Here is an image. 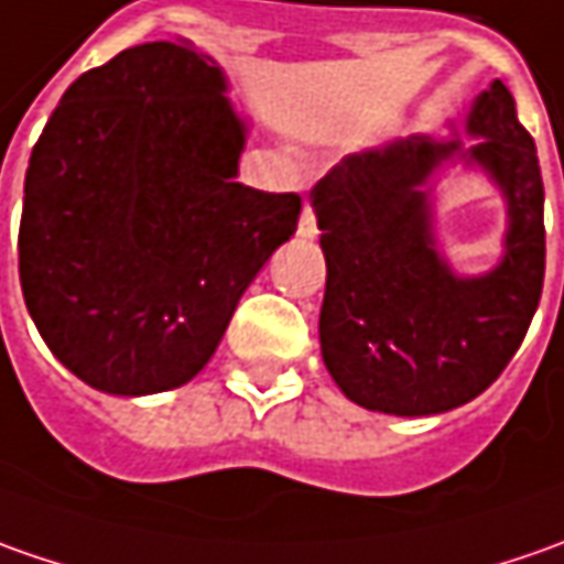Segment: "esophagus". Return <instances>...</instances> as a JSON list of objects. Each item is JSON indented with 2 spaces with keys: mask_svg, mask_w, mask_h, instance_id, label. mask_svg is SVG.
<instances>
[{
  "mask_svg": "<svg viewBox=\"0 0 564 564\" xmlns=\"http://www.w3.org/2000/svg\"><path fill=\"white\" fill-rule=\"evenodd\" d=\"M297 231L304 235V238H314L316 235V216H314V206L304 204L301 209V219H297Z\"/></svg>",
  "mask_w": 564,
  "mask_h": 564,
  "instance_id": "1",
  "label": "esophagus"
}]
</instances>
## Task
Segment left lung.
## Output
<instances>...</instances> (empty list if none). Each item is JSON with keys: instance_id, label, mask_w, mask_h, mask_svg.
<instances>
[{"instance_id": "obj_1", "label": "left lung", "mask_w": 564, "mask_h": 564, "mask_svg": "<svg viewBox=\"0 0 564 564\" xmlns=\"http://www.w3.org/2000/svg\"><path fill=\"white\" fill-rule=\"evenodd\" d=\"M467 134H414L345 156L311 191L326 253L319 348L348 399L423 417L477 399L509 367L543 292L546 228L533 138L502 80L474 99ZM452 152L484 164L507 194V257L465 280L435 250L425 178Z\"/></svg>"}]
</instances>
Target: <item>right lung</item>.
Masks as SVG:
<instances>
[{
	"mask_svg": "<svg viewBox=\"0 0 564 564\" xmlns=\"http://www.w3.org/2000/svg\"><path fill=\"white\" fill-rule=\"evenodd\" d=\"M248 128L187 40L131 46L65 90L33 147L21 292L55 358L109 395L185 386L213 358L301 197L241 185Z\"/></svg>",
	"mask_w": 564,
	"mask_h": 564,
	"instance_id": "obj_1",
	"label": "right lung"
}]
</instances>
